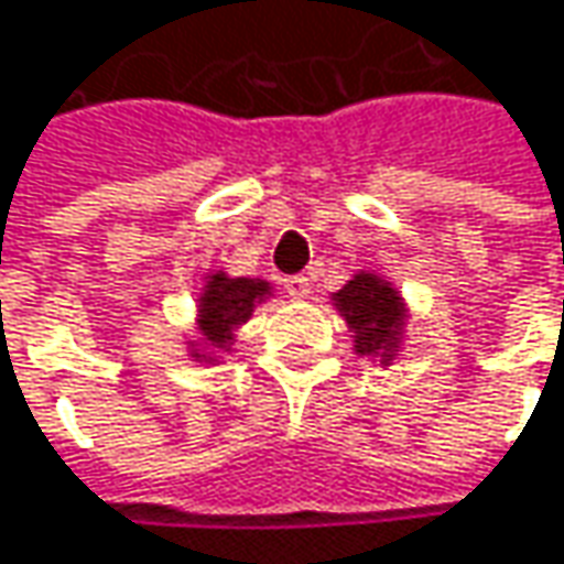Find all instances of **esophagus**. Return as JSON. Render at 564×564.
<instances>
[{
	"label": "esophagus",
	"mask_w": 564,
	"mask_h": 564,
	"mask_svg": "<svg viewBox=\"0 0 564 564\" xmlns=\"http://www.w3.org/2000/svg\"><path fill=\"white\" fill-rule=\"evenodd\" d=\"M285 292H289V299L304 302V299L311 295V282H307V275H289V279H285Z\"/></svg>",
	"instance_id": "esophagus-1"
}]
</instances>
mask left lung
<instances>
[{
  "label": "left lung",
  "instance_id": "1",
  "mask_svg": "<svg viewBox=\"0 0 564 564\" xmlns=\"http://www.w3.org/2000/svg\"><path fill=\"white\" fill-rule=\"evenodd\" d=\"M330 304L352 334L356 356L382 366H391L401 356L411 307L398 285L379 269H359L340 292L330 295Z\"/></svg>",
  "mask_w": 564,
  "mask_h": 564
}]
</instances>
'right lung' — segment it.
Listing matches in <instances>:
<instances>
[{"instance_id":"right-lung-1","label":"right lung","mask_w":564,"mask_h":564,"mask_svg":"<svg viewBox=\"0 0 564 564\" xmlns=\"http://www.w3.org/2000/svg\"><path fill=\"white\" fill-rule=\"evenodd\" d=\"M265 299H272V282L265 279L227 275L224 269L205 272L195 302V337L185 340V356L202 366H218L234 352L237 330Z\"/></svg>"}]
</instances>
